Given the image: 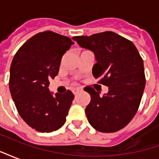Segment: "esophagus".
<instances>
[{
  "label": "esophagus",
  "instance_id": "obj_1",
  "mask_svg": "<svg viewBox=\"0 0 159 159\" xmlns=\"http://www.w3.org/2000/svg\"><path fill=\"white\" fill-rule=\"evenodd\" d=\"M80 91H82V89H79V88H76V89H72V92L74 94H76L77 93H79Z\"/></svg>",
  "mask_w": 159,
  "mask_h": 159
}]
</instances>
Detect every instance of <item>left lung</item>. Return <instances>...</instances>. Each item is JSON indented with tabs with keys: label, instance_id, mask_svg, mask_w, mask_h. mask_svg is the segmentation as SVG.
<instances>
[{
	"label": "left lung",
	"instance_id": "obj_1",
	"mask_svg": "<svg viewBox=\"0 0 159 159\" xmlns=\"http://www.w3.org/2000/svg\"><path fill=\"white\" fill-rule=\"evenodd\" d=\"M73 39L80 47L93 52L97 62L93 76L108 87V93L103 96L92 87L84 89L91 96L85 109L89 122L102 133L122 129L136 114L146 85L143 59L136 47L112 31Z\"/></svg>",
	"mask_w": 159,
	"mask_h": 159
}]
</instances>
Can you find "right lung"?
Here are the masks:
<instances>
[{
    "label": "right lung",
    "instance_id": "obj_1",
    "mask_svg": "<svg viewBox=\"0 0 159 159\" xmlns=\"http://www.w3.org/2000/svg\"><path fill=\"white\" fill-rule=\"evenodd\" d=\"M74 42L50 30L33 36L13 57L9 89L18 112L30 127L50 133L65 124L74 100L70 90L55 95L49 91V80L59 73L62 56Z\"/></svg>",
    "mask_w": 159,
    "mask_h": 159
}]
</instances>
